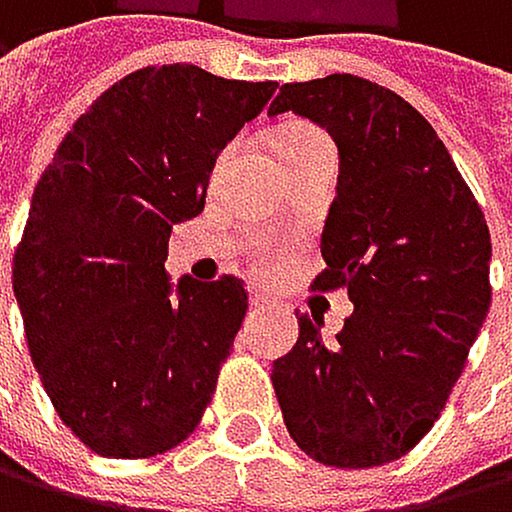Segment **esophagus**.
Here are the masks:
<instances>
[{
	"instance_id": "34e87169",
	"label": "esophagus",
	"mask_w": 512,
	"mask_h": 512,
	"mask_svg": "<svg viewBox=\"0 0 512 512\" xmlns=\"http://www.w3.org/2000/svg\"><path fill=\"white\" fill-rule=\"evenodd\" d=\"M248 305H251L254 311H258V308H264V305H267V299H264V295H261V292H251V299H248Z\"/></svg>"
}]
</instances>
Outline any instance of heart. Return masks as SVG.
<instances>
[{
	"mask_svg": "<svg viewBox=\"0 0 512 512\" xmlns=\"http://www.w3.org/2000/svg\"><path fill=\"white\" fill-rule=\"evenodd\" d=\"M314 141H324V135L318 128L311 125H302V122H292L280 131V141H277V150L286 153V150H295V147H305V144H314ZM251 261L258 270H270L273 264H277V248L273 245H254L251 248Z\"/></svg>",
	"mask_w": 512,
	"mask_h": 512,
	"instance_id": "heart-1",
	"label": "heart"
}]
</instances>
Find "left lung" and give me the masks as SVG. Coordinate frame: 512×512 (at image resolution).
I'll list each match as a JSON object with an SVG mask.
<instances>
[{
    "mask_svg": "<svg viewBox=\"0 0 512 512\" xmlns=\"http://www.w3.org/2000/svg\"><path fill=\"white\" fill-rule=\"evenodd\" d=\"M280 112L327 128L340 150L314 289L346 286L355 308L336 343L299 318L270 381L311 459L384 466L431 431L488 318V223L437 131L393 90L327 75L283 84L267 116Z\"/></svg>",
    "mask_w": 512,
    "mask_h": 512,
    "instance_id": "obj_1",
    "label": "left lung"
}]
</instances>
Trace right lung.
<instances>
[{
    "mask_svg": "<svg viewBox=\"0 0 512 512\" xmlns=\"http://www.w3.org/2000/svg\"><path fill=\"white\" fill-rule=\"evenodd\" d=\"M198 65L131 71L40 176L12 264L34 368L71 434L112 459L172 450L201 422L248 311L235 277L166 273L220 150L273 97Z\"/></svg>",
    "mask_w": 512,
    "mask_h": 512,
    "instance_id": "right-lung-1",
    "label": "right lung"
}]
</instances>
